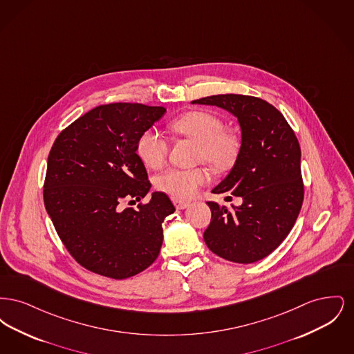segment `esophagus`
Masks as SVG:
<instances>
[{
  "label": "esophagus",
  "mask_w": 354,
  "mask_h": 354,
  "mask_svg": "<svg viewBox=\"0 0 354 354\" xmlns=\"http://www.w3.org/2000/svg\"><path fill=\"white\" fill-rule=\"evenodd\" d=\"M172 202H174V204H175L176 209H185V208H187V207L189 205V203L183 202V201H176V199H174Z\"/></svg>",
  "instance_id": "1"
}]
</instances>
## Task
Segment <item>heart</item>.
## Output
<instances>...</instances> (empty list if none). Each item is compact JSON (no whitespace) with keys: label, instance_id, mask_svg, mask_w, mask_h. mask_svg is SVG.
<instances>
[{"label":"heart","instance_id":"heart-1","mask_svg":"<svg viewBox=\"0 0 354 354\" xmlns=\"http://www.w3.org/2000/svg\"><path fill=\"white\" fill-rule=\"evenodd\" d=\"M169 127L175 134L198 142L199 162H205L216 171L234 166L240 151V139L235 133L224 130V123L218 115L203 110L188 111L174 119ZM136 152L147 167L160 169L167 160L169 142L163 135L149 129L139 136ZM209 179V171L204 167L169 169L156 176L155 187L172 199L189 201Z\"/></svg>","mask_w":354,"mask_h":354}]
</instances>
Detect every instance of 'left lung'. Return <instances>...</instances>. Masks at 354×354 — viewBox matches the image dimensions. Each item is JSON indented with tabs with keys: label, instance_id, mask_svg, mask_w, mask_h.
<instances>
[{
	"label": "left lung",
	"instance_id": "left-lung-1",
	"mask_svg": "<svg viewBox=\"0 0 354 354\" xmlns=\"http://www.w3.org/2000/svg\"><path fill=\"white\" fill-rule=\"evenodd\" d=\"M191 103L218 106L234 114L241 129L235 165L214 194H231L241 205L207 202L211 223L207 247L220 257L250 264L273 252L293 228L304 199L301 150L284 115L251 95L220 94Z\"/></svg>",
	"mask_w": 354,
	"mask_h": 354
}]
</instances>
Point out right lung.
Masks as SVG:
<instances>
[{"label": "right lung", "mask_w": 354, "mask_h": 354, "mask_svg": "<svg viewBox=\"0 0 354 354\" xmlns=\"http://www.w3.org/2000/svg\"><path fill=\"white\" fill-rule=\"evenodd\" d=\"M162 106L102 104L57 136L44 202L70 254L86 270L122 280L149 268L163 243L162 223L175 207L163 192L136 208L151 185L136 153L140 134L163 117Z\"/></svg>", "instance_id": "right-lung-1"}]
</instances>
